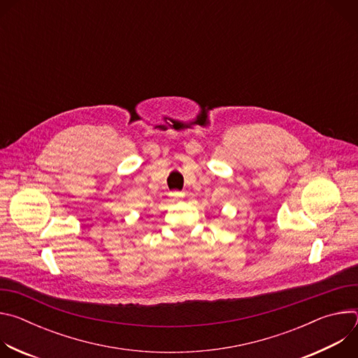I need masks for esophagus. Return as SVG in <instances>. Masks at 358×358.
Returning a JSON list of instances; mask_svg holds the SVG:
<instances>
[{"mask_svg": "<svg viewBox=\"0 0 358 358\" xmlns=\"http://www.w3.org/2000/svg\"><path fill=\"white\" fill-rule=\"evenodd\" d=\"M170 195H171V198H173V199H176V201H180V199H182V198L185 196V194H184V192H178V191L171 192Z\"/></svg>", "mask_w": 358, "mask_h": 358, "instance_id": "34e87169", "label": "esophagus"}]
</instances>
